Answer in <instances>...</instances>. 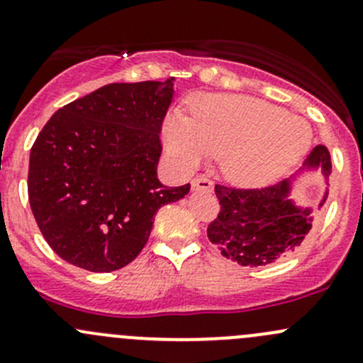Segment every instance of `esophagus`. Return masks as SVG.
I'll list each match as a JSON object with an SVG mask.
<instances>
[{"mask_svg":"<svg viewBox=\"0 0 363 363\" xmlns=\"http://www.w3.org/2000/svg\"><path fill=\"white\" fill-rule=\"evenodd\" d=\"M191 189L193 191H205V193H212L214 191V184L208 181L207 177H196L191 181Z\"/></svg>","mask_w":363,"mask_h":363,"instance_id":"34e87169","label":"esophagus"}]
</instances>
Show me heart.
<instances>
[{
    "mask_svg": "<svg viewBox=\"0 0 363 363\" xmlns=\"http://www.w3.org/2000/svg\"><path fill=\"white\" fill-rule=\"evenodd\" d=\"M167 149L188 170L208 156L223 158L230 182L263 188L303 158L311 128L276 105L242 94H202L193 101V119L170 113L164 119Z\"/></svg>",
    "mask_w": 363,
    "mask_h": 363,
    "instance_id": "obj_1",
    "label": "heart"
}]
</instances>
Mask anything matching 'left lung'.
<instances>
[{
  "label": "left lung",
  "instance_id": "8db88e82",
  "mask_svg": "<svg viewBox=\"0 0 363 363\" xmlns=\"http://www.w3.org/2000/svg\"><path fill=\"white\" fill-rule=\"evenodd\" d=\"M323 175L328 184L332 174L330 152L316 145L303 167L290 179L263 189H233L216 186L219 214L208 225L207 237L225 258L242 267H263L284 258L302 244L313 228L314 207L296 200L303 179ZM328 188L316 208L327 202Z\"/></svg>",
  "mask_w": 363,
  "mask_h": 363
}]
</instances>
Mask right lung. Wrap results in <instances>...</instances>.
Segmentation results:
<instances>
[{
  "instance_id": "add662e5",
  "label": "right lung",
  "mask_w": 363,
  "mask_h": 363,
  "mask_svg": "<svg viewBox=\"0 0 363 363\" xmlns=\"http://www.w3.org/2000/svg\"><path fill=\"white\" fill-rule=\"evenodd\" d=\"M174 80L107 84L60 108L29 155L28 195L65 262L112 272L137 258L156 212L189 193L161 184L160 131Z\"/></svg>"
}]
</instances>
